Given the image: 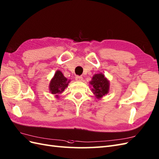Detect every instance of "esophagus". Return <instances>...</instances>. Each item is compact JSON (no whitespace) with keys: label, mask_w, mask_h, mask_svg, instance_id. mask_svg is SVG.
Returning a JSON list of instances; mask_svg holds the SVG:
<instances>
[{"label":"esophagus","mask_w":159,"mask_h":159,"mask_svg":"<svg viewBox=\"0 0 159 159\" xmlns=\"http://www.w3.org/2000/svg\"><path fill=\"white\" fill-rule=\"evenodd\" d=\"M75 79L77 81H82L83 80V77L81 76H76Z\"/></svg>","instance_id":"esophagus-1"}]
</instances>
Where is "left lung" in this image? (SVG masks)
<instances>
[{
    "mask_svg": "<svg viewBox=\"0 0 159 159\" xmlns=\"http://www.w3.org/2000/svg\"><path fill=\"white\" fill-rule=\"evenodd\" d=\"M90 84L92 85L91 90L97 99L102 98L109 93V81L102 73L94 75L90 81Z\"/></svg>",
    "mask_w": 159,
    "mask_h": 159,
    "instance_id": "8db88e82",
    "label": "left lung"
}]
</instances>
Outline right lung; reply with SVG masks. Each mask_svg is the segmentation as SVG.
<instances>
[{
	"instance_id": "1",
	"label": "right lung",
	"mask_w": 159,
	"mask_h": 159,
	"mask_svg": "<svg viewBox=\"0 0 159 159\" xmlns=\"http://www.w3.org/2000/svg\"><path fill=\"white\" fill-rule=\"evenodd\" d=\"M70 81V80H68L64 76L62 72L57 70L54 77L50 81V85H49L50 91L52 94L56 95L55 96L58 98V95L62 93L64 91V89L68 87Z\"/></svg>"
}]
</instances>
